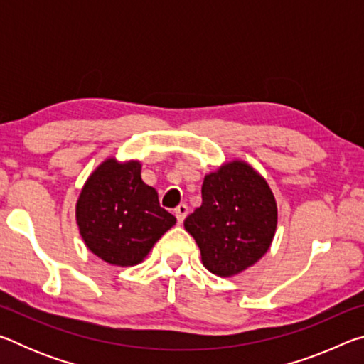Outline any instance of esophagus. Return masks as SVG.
Returning a JSON list of instances; mask_svg holds the SVG:
<instances>
[{"label":"esophagus","mask_w":364,"mask_h":364,"mask_svg":"<svg viewBox=\"0 0 364 364\" xmlns=\"http://www.w3.org/2000/svg\"><path fill=\"white\" fill-rule=\"evenodd\" d=\"M175 215H176V220L178 223H183L184 218L188 217V205L186 204H180L175 208Z\"/></svg>","instance_id":"obj_1"}]
</instances>
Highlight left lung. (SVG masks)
I'll return each instance as SVG.
<instances>
[{
  "label": "left lung",
  "mask_w": 364,
  "mask_h": 364,
  "mask_svg": "<svg viewBox=\"0 0 364 364\" xmlns=\"http://www.w3.org/2000/svg\"><path fill=\"white\" fill-rule=\"evenodd\" d=\"M276 226L278 205L269 184L237 159L205 175L202 205L184 220L204 267L220 278L236 276L260 260Z\"/></svg>",
  "instance_id": "left-lung-1"
}]
</instances>
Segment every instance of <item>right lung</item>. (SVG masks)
I'll return each instance as SVG.
<instances>
[{
  "label": "right lung",
  "mask_w": 364,
  "mask_h": 364,
  "mask_svg": "<svg viewBox=\"0 0 364 364\" xmlns=\"http://www.w3.org/2000/svg\"><path fill=\"white\" fill-rule=\"evenodd\" d=\"M75 220L88 250L114 267L144 260L176 218L141 180V162L107 157L80 191Z\"/></svg>",
  "instance_id": "1"
}]
</instances>
